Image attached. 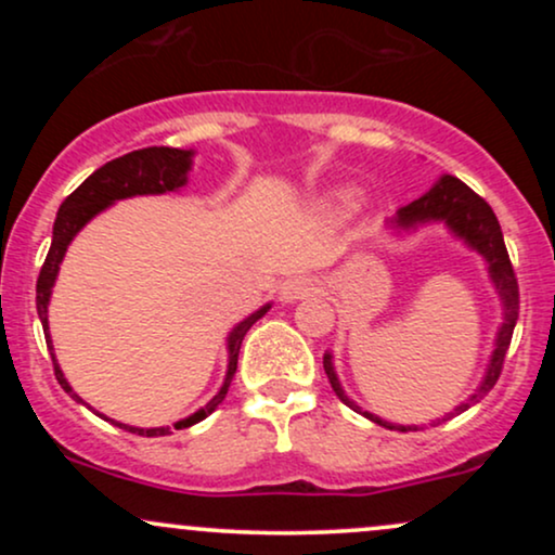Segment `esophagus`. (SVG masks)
I'll use <instances>...</instances> for the list:
<instances>
[{"mask_svg": "<svg viewBox=\"0 0 555 555\" xmlns=\"http://www.w3.org/2000/svg\"><path fill=\"white\" fill-rule=\"evenodd\" d=\"M318 292V279L310 276V273H297V276L284 279L279 284V299L282 302H297V299L313 297Z\"/></svg>", "mask_w": 555, "mask_h": 555, "instance_id": "obj_1", "label": "esophagus"}]
</instances>
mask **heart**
I'll use <instances>...</instances> for the list:
<instances>
[{"label":"heart","instance_id":"heart-1","mask_svg":"<svg viewBox=\"0 0 555 555\" xmlns=\"http://www.w3.org/2000/svg\"><path fill=\"white\" fill-rule=\"evenodd\" d=\"M321 206L326 208L328 214H339V216L352 214L354 208L360 206V190H354V188H334V190H328V193L323 195Z\"/></svg>","mask_w":555,"mask_h":555}]
</instances>
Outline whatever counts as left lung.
Listing matches in <instances>:
<instances>
[{"label": "left lung", "mask_w": 555, "mask_h": 555, "mask_svg": "<svg viewBox=\"0 0 555 555\" xmlns=\"http://www.w3.org/2000/svg\"><path fill=\"white\" fill-rule=\"evenodd\" d=\"M428 224H443L456 240H462L464 245L473 247L475 253H480V256L486 258L488 276H490V282H493L495 292H499L501 308H503V323H501L499 334H495L493 352H490L486 375H482L480 386H477L473 397L464 399L460 406H454V410L446 412L443 417L433 420L430 423V425H438V423H443V420L462 415L464 410H469V406L477 404V401L486 397L490 388L495 386V380H499L503 358H506V349H508V344H512L514 326H517V318H519V286H517V276H514L512 260H508L506 245H503L501 224H499V219H495L493 208H490L480 195L473 193V190H469L462 180H456V177H451V175H443L441 180L433 184L428 193L420 195L417 201L410 203V206L399 208L397 216L388 221V227H391L397 234L415 232V229L428 227ZM323 371H326V375H328V384H331V388H334V393L349 406V410L360 412L362 417L373 420V423L384 425V428H388V430L406 433V430L420 428V425L388 423V420L373 415V412H367V410H362L358 401L349 399L347 391L341 388L339 375H336L334 354L331 352L323 354Z\"/></svg>", "instance_id": "left-lung-1"}]
</instances>
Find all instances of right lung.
<instances>
[{"label": "right lung", "instance_id": "right-lung-1", "mask_svg": "<svg viewBox=\"0 0 555 555\" xmlns=\"http://www.w3.org/2000/svg\"><path fill=\"white\" fill-rule=\"evenodd\" d=\"M193 156H195V151L167 149V145H154V149L132 151V154L114 158V162L104 164L101 169H95L93 175L88 177V180L82 182L73 195L65 197V203H62L60 211H56L52 247H49V256H47V260H43L41 273H38V282H36V310H38V318H41L43 336H47V347H49V352H52L56 380H60V386L65 388V391L75 401H80V404H86V401H82L78 393L73 391V386L67 384L65 373H62L60 362H56V358H54L52 334H49V299H52L56 273H60L62 260H65L69 242L75 240V234H78L80 229L93 219V216H99L104 208L114 206L117 201H125V197H135V195H164V193H175V190L184 188V184H188L190 169H193ZM269 310H271V302H266L263 308H258L256 313H250L245 321H240L237 326L229 331V336H227V352H229L227 375H224V384H221V388H219V393H216V397L208 401L206 406H201V410L193 412L190 417L177 420L171 428L169 425H164V428H135V425H125V423H117V420L101 415V412H95L93 406H88V404L86 406L88 410H93L99 417L109 420V423L117 425V428H125L130 433H138V436H149V438L169 436L171 430H182V428H190V425L201 423V420H206L216 410V406L224 401L229 384H232V378H234V371H237L242 339H245V334L250 331L253 323H256L258 318H263Z\"/></svg>", "mask_w": 555, "mask_h": 555}]
</instances>
